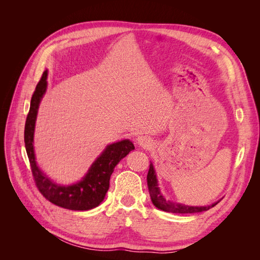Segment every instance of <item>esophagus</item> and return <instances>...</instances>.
<instances>
[{
    "label": "esophagus",
    "instance_id": "esophagus-1",
    "mask_svg": "<svg viewBox=\"0 0 260 260\" xmlns=\"http://www.w3.org/2000/svg\"><path fill=\"white\" fill-rule=\"evenodd\" d=\"M137 142L140 146H142L143 148H148L153 145V140L148 136H139L137 138Z\"/></svg>",
    "mask_w": 260,
    "mask_h": 260
}]
</instances>
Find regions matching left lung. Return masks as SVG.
Instances as JSON below:
<instances>
[{
    "label": "left lung",
    "mask_w": 260,
    "mask_h": 260,
    "mask_svg": "<svg viewBox=\"0 0 260 260\" xmlns=\"http://www.w3.org/2000/svg\"><path fill=\"white\" fill-rule=\"evenodd\" d=\"M147 186H148V191H149V195H151L153 205L156 208L167 211V212H172V214H195V212H202L216 206L220 202L218 201L208 206H188V205H184V204L174 203L166 200L158 186V180H157L156 171L152 162L149 164V169L147 174Z\"/></svg>",
    "instance_id": "left-lung-1"
}]
</instances>
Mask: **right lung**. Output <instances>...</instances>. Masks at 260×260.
<instances>
[{
  "label": "right lung",
  "instance_id": "add662e5",
  "mask_svg": "<svg viewBox=\"0 0 260 260\" xmlns=\"http://www.w3.org/2000/svg\"><path fill=\"white\" fill-rule=\"evenodd\" d=\"M46 79L48 70L43 73L41 80L36 86L25 125V145L36 184L46 200L59 207L70 210L93 209L103 202L109 188V179L116 165L127 156L130 151L135 149V145L129 139L108 144L93 161L85 176L77 183L61 185L54 182L38 166L34 146L38 109L48 88Z\"/></svg>",
  "mask_w": 260,
  "mask_h": 260
}]
</instances>
